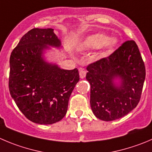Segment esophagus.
<instances>
[{"label":"esophagus","mask_w":152,"mask_h":152,"mask_svg":"<svg viewBox=\"0 0 152 152\" xmlns=\"http://www.w3.org/2000/svg\"><path fill=\"white\" fill-rule=\"evenodd\" d=\"M79 75H80V78H84V77H86V71L84 69H80V70H79Z\"/></svg>","instance_id":"obj_1"}]
</instances>
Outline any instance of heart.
Listing matches in <instances>:
<instances>
[{"label": "heart", "instance_id": "heart-1", "mask_svg": "<svg viewBox=\"0 0 152 152\" xmlns=\"http://www.w3.org/2000/svg\"><path fill=\"white\" fill-rule=\"evenodd\" d=\"M118 40L115 38H109L107 35L96 34L88 37L84 41V45L88 48L97 49L105 47L107 49H112L117 45Z\"/></svg>", "mask_w": 152, "mask_h": 152}]
</instances>
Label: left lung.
I'll use <instances>...</instances> for the list:
<instances>
[{
    "label": "left lung",
    "instance_id": "obj_1",
    "mask_svg": "<svg viewBox=\"0 0 152 152\" xmlns=\"http://www.w3.org/2000/svg\"><path fill=\"white\" fill-rule=\"evenodd\" d=\"M90 83V105L103 121L125 116L138 104L145 78V68L134 40L125 42L107 57L86 68ZM120 80L119 83L115 82Z\"/></svg>",
    "mask_w": 152,
    "mask_h": 152
}]
</instances>
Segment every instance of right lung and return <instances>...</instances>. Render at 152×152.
I'll return each instance as SVG.
<instances>
[{"label": "right lung", "instance_id": "1", "mask_svg": "<svg viewBox=\"0 0 152 152\" xmlns=\"http://www.w3.org/2000/svg\"><path fill=\"white\" fill-rule=\"evenodd\" d=\"M49 46L61 47L53 29L34 28L21 37L10 59V95L26 118L41 125L56 123L65 116L80 80L77 69H62L45 60Z\"/></svg>", "mask_w": 152, "mask_h": 152}]
</instances>
